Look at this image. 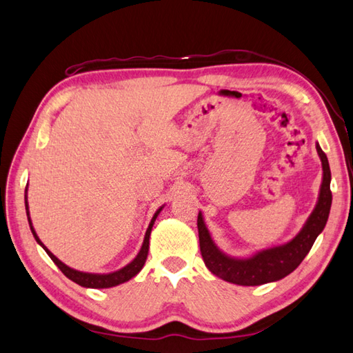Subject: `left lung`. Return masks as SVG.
<instances>
[{
    "mask_svg": "<svg viewBox=\"0 0 353 353\" xmlns=\"http://www.w3.org/2000/svg\"><path fill=\"white\" fill-rule=\"evenodd\" d=\"M316 153L320 156L323 167V181L319 192V200L314 211L303 225L296 236L286 243L257 251L250 257H232L225 254L216 245L211 232L203 220L202 211H199L197 230L200 252L206 268L219 279L240 286H259L285 279L295 271L312 248L314 241L320 236L327 223L332 192H330V168L327 156L316 143Z\"/></svg>",
    "mask_w": 353,
    "mask_h": 353,
    "instance_id": "1",
    "label": "left lung"
}]
</instances>
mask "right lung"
<instances>
[{
    "label": "right lung",
    "mask_w": 353,
    "mask_h": 353,
    "mask_svg": "<svg viewBox=\"0 0 353 353\" xmlns=\"http://www.w3.org/2000/svg\"><path fill=\"white\" fill-rule=\"evenodd\" d=\"M24 202H26V212H27V220H29V226H30V231L33 234L34 240L38 241L39 246H43V250L48 254V257H50L53 260V263L57 265L62 274L65 275L67 279H70L72 281H74L76 285H79L82 288H92V289H105V288H113V286H117V285H122V283H125L128 280H131L134 277V275H137L141 272V269L143 268L145 261H147V255H148V250H150V234H151V230H153V225L156 222V219L159 214H161V211L163 210L162 205L161 208H159L156 212L153 219H151V222L147 228V232H145V237H143V243H142V248L141 251L137 252L136 257L130 261L128 265H125L121 269H117V271L114 272H108V274H92V272H82V271H78V269H73L70 266H67L65 263H62V261L57 257V255L52 254L50 251H48V248L43 243V241L39 240L37 231H34V228L32 225V220H30V214H29V202H27V188H26V194H24Z\"/></svg>",
    "instance_id": "obj_1"
}]
</instances>
